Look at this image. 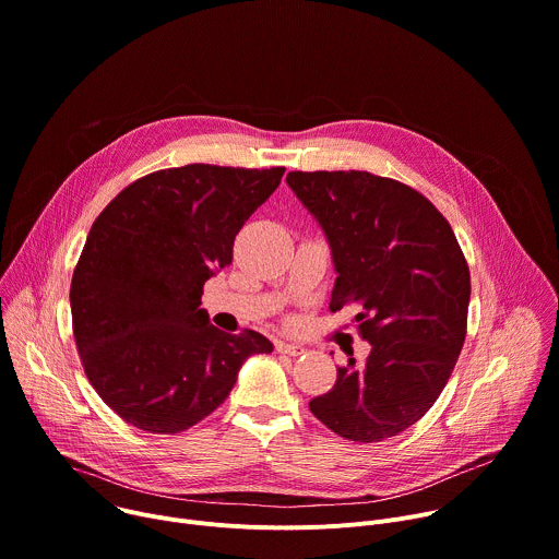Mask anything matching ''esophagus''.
<instances>
[{
	"label": "esophagus",
	"instance_id": "34e87169",
	"mask_svg": "<svg viewBox=\"0 0 559 559\" xmlns=\"http://www.w3.org/2000/svg\"><path fill=\"white\" fill-rule=\"evenodd\" d=\"M276 349H278L281 354H287V356H300V354H305V347L294 345V343H278Z\"/></svg>",
	"mask_w": 559,
	"mask_h": 559
}]
</instances>
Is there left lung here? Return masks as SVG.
Masks as SVG:
<instances>
[{
    "label": "left lung",
    "mask_w": 559,
    "mask_h": 559,
    "mask_svg": "<svg viewBox=\"0 0 559 559\" xmlns=\"http://www.w3.org/2000/svg\"><path fill=\"white\" fill-rule=\"evenodd\" d=\"M287 183L332 246L330 309L356 305L371 343L365 365L338 367L309 409L345 440L397 436L438 401L464 345L471 276L457 238L427 197L395 179L296 170Z\"/></svg>",
    "instance_id": "left-lung-1"
}]
</instances>
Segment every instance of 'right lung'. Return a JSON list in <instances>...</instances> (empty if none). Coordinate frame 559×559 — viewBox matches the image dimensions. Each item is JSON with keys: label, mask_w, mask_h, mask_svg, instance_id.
<instances>
[{"label": "right lung", "mask_w": 559, "mask_h": 559, "mask_svg": "<svg viewBox=\"0 0 559 559\" xmlns=\"http://www.w3.org/2000/svg\"><path fill=\"white\" fill-rule=\"evenodd\" d=\"M283 173L156 170L93 223L70 283L72 334L91 384L128 425L150 433L194 427L223 405L248 356L274 349L259 332L216 330L199 305Z\"/></svg>", "instance_id": "add662e5"}]
</instances>
